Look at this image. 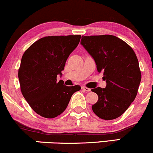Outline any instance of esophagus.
I'll return each mask as SVG.
<instances>
[{
	"label": "esophagus",
	"mask_w": 153,
	"mask_h": 153,
	"mask_svg": "<svg viewBox=\"0 0 153 153\" xmlns=\"http://www.w3.org/2000/svg\"><path fill=\"white\" fill-rule=\"evenodd\" d=\"M82 89L84 91H86V92H89V91H91V89L90 88H87V87H85V86H82Z\"/></svg>",
	"instance_id": "esophagus-1"
}]
</instances>
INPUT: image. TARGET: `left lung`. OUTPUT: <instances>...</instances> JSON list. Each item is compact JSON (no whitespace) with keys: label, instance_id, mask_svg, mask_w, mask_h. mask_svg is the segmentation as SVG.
<instances>
[{"label":"left lung","instance_id":"1","mask_svg":"<svg viewBox=\"0 0 153 153\" xmlns=\"http://www.w3.org/2000/svg\"><path fill=\"white\" fill-rule=\"evenodd\" d=\"M81 45L91 54L106 86L92 89L99 100L92 106L99 118H118L129 108L137 94L141 72L137 57L125 42L113 35L82 36Z\"/></svg>","mask_w":153,"mask_h":153}]
</instances>
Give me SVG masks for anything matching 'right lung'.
I'll return each instance as SVG.
<instances>
[{
  "label": "right lung",
  "instance_id": "obj_1",
  "mask_svg": "<svg viewBox=\"0 0 153 153\" xmlns=\"http://www.w3.org/2000/svg\"><path fill=\"white\" fill-rule=\"evenodd\" d=\"M80 35L49 36L39 39L25 51L19 69L21 91L31 108L45 118L52 119L66 109L80 85L67 86L62 75L67 59L80 42Z\"/></svg>",
  "mask_w": 153,
  "mask_h": 153
}]
</instances>
